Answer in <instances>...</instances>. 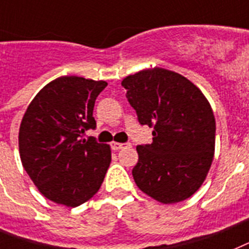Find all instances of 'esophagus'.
<instances>
[{
    "label": "esophagus",
    "mask_w": 249,
    "mask_h": 249,
    "mask_svg": "<svg viewBox=\"0 0 249 249\" xmlns=\"http://www.w3.org/2000/svg\"><path fill=\"white\" fill-rule=\"evenodd\" d=\"M127 146H130L129 142H111V149L112 150H119V149H124L127 148Z\"/></svg>",
    "instance_id": "1"
}]
</instances>
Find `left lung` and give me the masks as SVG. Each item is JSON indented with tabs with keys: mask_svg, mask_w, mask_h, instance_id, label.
Segmentation results:
<instances>
[{
	"mask_svg": "<svg viewBox=\"0 0 249 249\" xmlns=\"http://www.w3.org/2000/svg\"><path fill=\"white\" fill-rule=\"evenodd\" d=\"M126 98L142 125L153 126V142L138 145L134 180L164 204L185 200L211 168L215 120L208 100L179 73L155 68L125 77Z\"/></svg>",
	"mask_w": 249,
	"mask_h": 249,
	"instance_id": "8db88e82",
	"label": "left lung"
}]
</instances>
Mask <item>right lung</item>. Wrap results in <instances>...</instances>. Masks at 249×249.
<instances>
[{"label": "right lung", "mask_w": 249, "mask_h": 249, "mask_svg": "<svg viewBox=\"0 0 249 249\" xmlns=\"http://www.w3.org/2000/svg\"><path fill=\"white\" fill-rule=\"evenodd\" d=\"M107 84L62 76L47 84L26 110L18 133L26 173L47 199L77 207L98 193L111 161L94 137L95 100Z\"/></svg>", "instance_id": "obj_1"}]
</instances>
